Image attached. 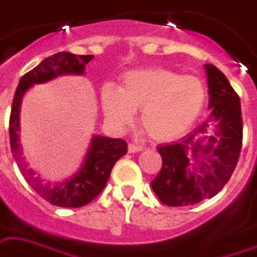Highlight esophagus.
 I'll use <instances>...</instances> for the list:
<instances>
[{"label": "esophagus", "instance_id": "esophagus-1", "mask_svg": "<svg viewBox=\"0 0 257 257\" xmlns=\"http://www.w3.org/2000/svg\"><path fill=\"white\" fill-rule=\"evenodd\" d=\"M143 147H139V145H135V144H129L128 145V153H137V152H141Z\"/></svg>", "mask_w": 257, "mask_h": 257}]
</instances>
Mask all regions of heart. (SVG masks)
<instances>
[{
  "mask_svg": "<svg viewBox=\"0 0 257 257\" xmlns=\"http://www.w3.org/2000/svg\"><path fill=\"white\" fill-rule=\"evenodd\" d=\"M206 101L201 79L166 68L128 71L118 88H101V107L105 117L117 128L133 122L141 109L140 121L150 139L173 141L197 121Z\"/></svg>",
  "mask_w": 257,
  "mask_h": 257,
  "instance_id": "b5f03b06",
  "label": "heart"
}]
</instances>
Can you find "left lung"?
<instances>
[{"label":"left lung","instance_id":"1","mask_svg":"<svg viewBox=\"0 0 257 257\" xmlns=\"http://www.w3.org/2000/svg\"><path fill=\"white\" fill-rule=\"evenodd\" d=\"M208 117L178 143L157 148L162 169L152 189L168 206H190L215 197L232 176L243 139L240 100L224 75L204 64Z\"/></svg>","mask_w":257,"mask_h":257}]
</instances>
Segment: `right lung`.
Segmentation results:
<instances>
[{
    "mask_svg": "<svg viewBox=\"0 0 257 257\" xmlns=\"http://www.w3.org/2000/svg\"><path fill=\"white\" fill-rule=\"evenodd\" d=\"M92 59L93 55H75L66 51L46 58L21 78L12 104L9 135L14 160L26 182L43 199L59 207H81L95 199L105 187L113 165L126 154V143L121 139L93 135L78 172L63 181L50 182L42 178L35 169L29 166L24 156V149L20 143L21 105L25 93L33 85L43 84L63 75L81 76L85 74V64Z\"/></svg>",
    "mask_w": 257,
    "mask_h": 257,
    "instance_id": "add662e5",
    "label": "right lung"
}]
</instances>
